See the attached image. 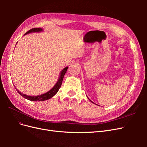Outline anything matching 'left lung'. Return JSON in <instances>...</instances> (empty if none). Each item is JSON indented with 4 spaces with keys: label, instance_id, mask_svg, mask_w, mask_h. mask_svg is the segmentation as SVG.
<instances>
[{
    "label": "left lung",
    "instance_id": "left-lung-1",
    "mask_svg": "<svg viewBox=\"0 0 147 147\" xmlns=\"http://www.w3.org/2000/svg\"><path fill=\"white\" fill-rule=\"evenodd\" d=\"M91 102H92V101H91ZM92 103H93V102H92Z\"/></svg>",
    "mask_w": 147,
    "mask_h": 147
}]
</instances>
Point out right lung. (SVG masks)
<instances>
[{"mask_svg":"<svg viewBox=\"0 0 147 147\" xmlns=\"http://www.w3.org/2000/svg\"><path fill=\"white\" fill-rule=\"evenodd\" d=\"M42 30H43V29L42 28H33V29H31L29 30H28V32H26L24 35L31 33V32H41V31H42ZM67 69H68V67H65L63 70L61 71L58 80H57V83H56L54 87H53L51 90L49 91L48 92L45 93V94L38 95V96H28V95H26L24 94H23L22 92H20L19 90H18L16 88V90L21 96H23L24 98L27 99L30 101H43V100H46L48 99H50V98H51L52 97L54 96L57 92V91H59V88L62 84V82H63L64 76L65 74L66 73Z\"/></svg>","mask_w":147,"mask_h":147,"instance_id":"obj_1","label":"right lung"}]
</instances>
